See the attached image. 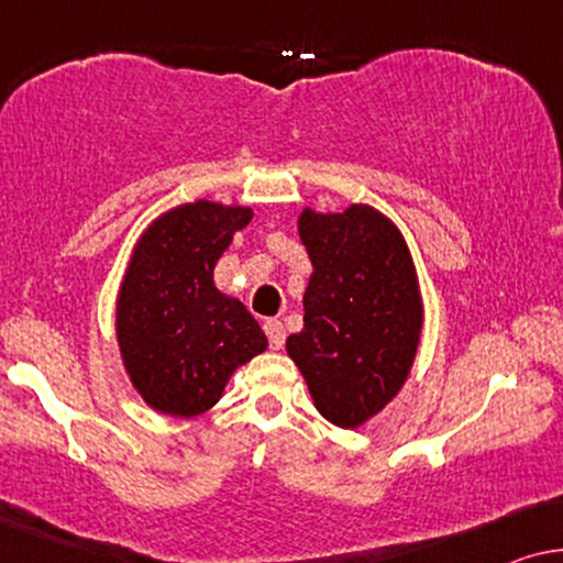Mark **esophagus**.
<instances>
[{"label": "esophagus", "mask_w": 563, "mask_h": 563, "mask_svg": "<svg viewBox=\"0 0 563 563\" xmlns=\"http://www.w3.org/2000/svg\"><path fill=\"white\" fill-rule=\"evenodd\" d=\"M265 334H267V342H271V350H283V344H285L283 321L267 319L265 321Z\"/></svg>", "instance_id": "34e87169"}]
</instances>
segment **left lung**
Here are the masks:
<instances>
[{
    "instance_id": "1",
    "label": "left lung",
    "mask_w": 563,
    "mask_h": 563,
    "mask_svg": "<svg viewBox=\"0 0 563 563\" xmlns=\"http://www.w3.org/2000/svg\"><path fill=\"white\" fill-rule=\"evenodd\" d=\"M300 240L313 263L303 331L285 350L327 421L357 429L406 383L421 336V296L408 247L390 219L350 206L306 209Z\"/></svg>"
}]
</instances>
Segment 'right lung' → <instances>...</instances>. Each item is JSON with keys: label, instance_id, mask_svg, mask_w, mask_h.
<instances>
[{"label": "right lung", "instance_id": "1", "mask_svg": "<svg viewBox=\"0 0 563 563\" xmlns=\"http://www.w3.org/2000/svg\"><path fill=\"white\" fill-rule=\"evenodd\" d=\"M250 219L242 206L186 203L163 213L134 247L117 339L134 387L161 413H203L232 372L265 352L260 323L213 285V265Z\"/></svg>", "mask_w": 563, "mask_h": 563}]
</instances>
